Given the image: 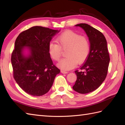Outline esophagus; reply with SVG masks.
I'll list each match as a JSON object with an SVG mask.
<instances>
[{
  "label": "esophagus",
  "mask_w": 125,
  "mask_h": 125,
  "mask_svg": "<svg viewBox=\"0 0 125 125\" xmlns=\"http://www.w3.org/2000/svg\"><path fill=\"white\" fill-rule=\"evenodd\" d=\"M61 73H68V71H64V70H61Z\"/></svg>",
  "instance_id": "esophagus-1"
}]
</instances>
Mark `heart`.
<instances>
[{
    "instance_id": "heart-1",
    "label": "heart",
    "mask_w": 125,
    "mask_h": 125,
    "mask_svg": "<svg viewBox=\"0 0 125 125\" xmlns=\"http://www.w3.org/2000/svg\"><path fill=\"white\" fill-rule=\"evenodd\" d=\"M58 43L51 42L49 44V54L53 60L58 61L62 54V49H67V57L61 60L58 66L64 70H69L81 64L89 55L90 44L85 37L73 31H67L60 35L57 39Z\"/></svg>"
}]
</instances>
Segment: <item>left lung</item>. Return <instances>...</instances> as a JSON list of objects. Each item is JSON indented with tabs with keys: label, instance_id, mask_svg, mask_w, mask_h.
I'll return each instance as SVG.
<instances>
[{
	"label": "left lung",
	"instance_id": "8db88e82",
	"mask_svg": "<svg viewBox=\"0 0 125 125\" xmlns=\"http://www.w3.org/2000/svg\"><path fill=\"white\" fill-rule=\"evenodd\" d=\"M86 33L90 44V51L79 70L75 71L77 80L73 88L79 94H85L94 91L105 81L110 58L107 41L104 35L90 25L79 23L75 25Z\"/></svg>",
	"mask_w": 125,
	"mask_h": 125
}]
</instances>
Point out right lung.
<instances>
[{"label":"right lung","instance_id":"1","mask_svg":"<svg viewBox=\"0 0 125 125\" xmlns=\"http://www.w3.org/2000/svg\"><path fill=\"white\" fill-rule=\"evenodd\" d=\"M60 30L34 26L17 37L11 56L13 76L23 91L41 96L49 91L60 69L49 54L50 42Z\"/></svg>","mask_w":125,"mask_h":125}]
</instances>
